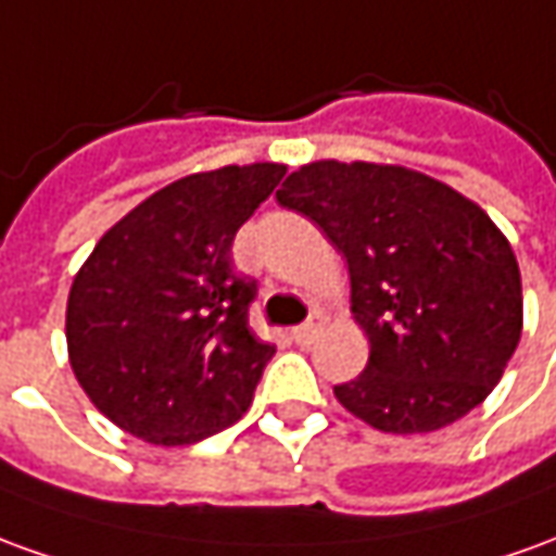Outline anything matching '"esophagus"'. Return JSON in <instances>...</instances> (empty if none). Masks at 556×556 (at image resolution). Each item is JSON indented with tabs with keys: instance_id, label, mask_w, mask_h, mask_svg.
Segmentation results:
<instances>
[{
	"instance_id": "34e87169",
	"label": "esophagus",
	"mask_w": 556,
	"mask_h": 556,
	"mask_svg": "<svg viewBox=\"0 0 556 556\" xmlns=\"http://www.w3.org/2000/svg\"><path fill=\"white\" fill-rule=\"evenodd\" d=\"M321 325H325V321H321V316H309V318H306L304 325H298V328L291 331V337H294V343H298V345H309V343H313L318 333H321Z\"/></svg>"
}]
</instances>
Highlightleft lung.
<instances>
[{
	"instance_id": "obj_1",
	"label": "left lung",
	"mask_w": 556,
	"mask_h": 556,
	"mask_svg": "<svg viewBox=\"0 0 556 556\" xmlns=\"http://www.w3.org/2000/svg\"><path fill=\"white\" fill-rule=\"evenodd\" d=\"M277 201L345 255L370 340L364 372L333 386L349 413L427 433L494 391L521 340V270L476 201L418 170L337 159L289 174Z\"/></svg>"
}]
</instances>
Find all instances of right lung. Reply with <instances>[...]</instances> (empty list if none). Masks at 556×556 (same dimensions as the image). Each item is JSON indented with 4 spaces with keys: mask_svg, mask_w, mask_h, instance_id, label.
Returning a JSON list of instances; mask_svg holds the SVG:
<instances>
[{
    "mask_svg": "<svg viewBox=\"0 0 556 556\" xmlns=\"http://www.w3.org/2000/svg\"><path fill=\"white\" fill-rule=\"evenodd\" d=\"M282 174L277 162L189 174L108 228L77 270L68 361L131 437L192 445L250 409L277 349L252 333L258 289L235 270L231 243Z\"/></svg>",
    "mask_w": 556,
    "mask_h": 556,
    "instance_id": "obj_1",
    "label": "right lung"
}]
</instances>
